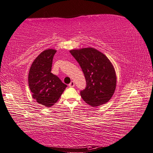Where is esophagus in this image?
I'll return each mask as SVG.
<instances>
[{"label": "esophagus", "mask_w": 153, "mask_h": 153, "mask_svg": "<svg viewBox=\"0 0 153 153\" xmlns=\"http://www.w3.org/2000/svg\"><path fill=\"white\" fill-rule=\"evenodd\" d=\"M75 86V83H74V82H71L70 83V84H69V87H70V88H73V87H74Z\"/></svg>", "instance_id": "esophagus-1"}]
</instances>
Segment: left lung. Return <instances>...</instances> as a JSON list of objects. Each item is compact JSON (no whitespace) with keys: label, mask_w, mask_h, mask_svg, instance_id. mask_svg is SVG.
<instances>
[{"label":"left lung","mask_w":153,"mask_h":153,"mask_svg":"<svg viewBox=\"0 0 153 153\" xmlns=\"http://www.w3.org/2000/svg\"><path fill=\"white\" fill-rule=\"evenodd\" d=\"M84 74L86 87L80 91L82 99L92 107L108 102L116 88L113 65L103 53L92 48L70 51Z\"/></svg>","instance_id":"left-lung-1"}]
</instances>
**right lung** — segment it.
Here are the masks:
<instances>
[{
	"instance_id": "1",
	"label": "right lung",
	"mask_w": 153,
	"mask_h": 153,
	"mask_svg": "<svg viewBox=\"0 0 153 153\" xmlns=\"http://www.w3.org/2000/svg\"><path fill=\"white\" fill-rule=\"evenodd\" d=\"M56 50H44L33 62L28 74V84L32 97L38 103L52 107L66 88L60 79L51 72Z\"/></svg>"
}]
</instances>
